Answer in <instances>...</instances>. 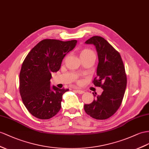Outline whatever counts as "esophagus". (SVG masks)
<instances>
[{
  "label": "esophagus",
  "mask_w": 149,
  "mask_h": 149,
  "mask_svg": "<svg viewBox=\"0 0 149 149\" xmlns=\"http://www.w3.org/2000/svg\"><path fill=\"white\" fill-rule=\"evenodd\" d=\"M76 92H77L79 94H82L84 93V91L82 90H79V89H76Z\"/></svg>",
  "instance_id": "34e87169"
}]
</instances>
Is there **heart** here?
<instances>
[{"instance_id":"heart-1","label":"heart","mask_w":149,"mask_h":149,"mask_svg":"<svg viewBox=\"0 0 149 149\" xmlns=\"http://www.w3.org/2000/svg\"><path fill=\"white\" fill-rule=\"evenodd\" d=\"M91 54H94V53L92 50H91L90 49H88V48H85V49H83L81 52L80 55H81V58H82V57H85Z\"/></svg>"}]
</instances>
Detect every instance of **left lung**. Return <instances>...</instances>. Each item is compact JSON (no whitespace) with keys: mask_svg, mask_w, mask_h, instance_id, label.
Here are the masks:
<instances>
[{"mask_svg":"<svg viewBox=\"0 0 149 149\" xmlns=\"http://www.w3.org/2000/svg\"><path fill=\"white\" fill-rule=\"evenodd\" d=\"M85 43L96 47L99 63L93 84L103 91L100 96L93 93L96 98L85 104L84 110L95 119L106 120L116 112L123 101L127 83L123 62L119 52L104 38L94 36Z\"/></svg>","mask_w":149,"mask_h":149,"instance_id":"obj_1","label":"left lung"}]
</instances>
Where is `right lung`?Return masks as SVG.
I'll use <instances>...</instances> for the list:
<instances>
[{"label": "right lung", "mask_w": 149, "mask_h": 149, "mask_svg": "<svg viewBox=\"0 0 149 149\" xmlns=\"http://www.w3.org/2000/svg\"><path fill=\"white\" fill-rule=\"evenodd\" d=\"M77 42L43 40L26 56L19 74V91L25 107L33 116L48 120L60 111L62 95L68 89L52 87V74L59 70L64 56Z\"/></svg>", "instance_id": "obj_1"}]
</instances>
